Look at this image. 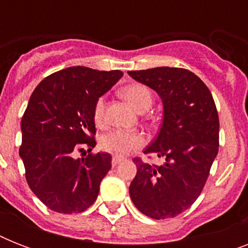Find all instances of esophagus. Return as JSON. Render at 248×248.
<instances>
[{"label": "esophagus", "instance_id": "34e87169", "mask_svg": "<svg viewBox=\"0 0 248 248\" xmlns=\"http://www.w3.org/2000/svg\"><path fill=\"white\" fill-rule=\"evenodd\" d=\"M124 159V157H121V155H113V158H112V165L113 166H116L118 165L120 162H122Z\"/></svg>", "mask_w": 248, "mask_h": 248}]
</instances>
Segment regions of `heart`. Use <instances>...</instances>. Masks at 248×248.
<instances>
[{
  "instance_id": "1",
  "label": "heart",
  "mask_w": 248,
  "mask_h": 248,
  "mask_svg": "<svg viewBox=\"0 0 248 248\" xmlns=\"http://www.w3.org/2000/svg\"><path fill=\"white\" fill-rule=\"evenodd\" d=\"M122 95L135 109L143 112L152 105L153 95L149 87L143 83H131L122 89ZM105 120V99L100 96L93 105V121L103 124ZM144 143V136L138 131H127L114 128L100 138V148L114 155H124L140 148Z\"/></svg>"
}]
</instances>
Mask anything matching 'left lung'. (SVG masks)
Returning <instances> with one entry per match:
<instances>
[{"instance_id": "1", "label": "left lung", "mask_w": 248, "mask_h": 248, "mask_svg": "<svg viewBox=\"0 0 248 248\" xmlns=\"http://www.w3.org/2000/svg\"><path fill=\"white\" fill-rule=\"evenodd\" d=\"M128 75L162 99V126L144 153L165 159L157 166L134 158L138 172L130 197L152 219L175 217L196 202L219 152L215 101L203 81L184 68L159 67Z\"/></svg>"}]
</instances>
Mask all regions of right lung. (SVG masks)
Masks as SVG:
<instances>
[{
    "label": "right lung",
    "mask_w": 248,
    "mask_h": 248,
    "mask_svg": "<svg viewBox=\"0 0 248 248\" xmlns=\"http://www.w3.org/2000/svg\"><path fill=\"white\" fill-rule=\"evenodd\" d=\"M122 76L121 71L65 68L42 79L31 95L21 118L19 155L29 188L52 211L77 214L96 201L112 155L90 153L96 145L93 105ZM83 145L89 155L75 159Z\"/></svg>",
    "instance_id": "add662e5"
}]
</instances>
